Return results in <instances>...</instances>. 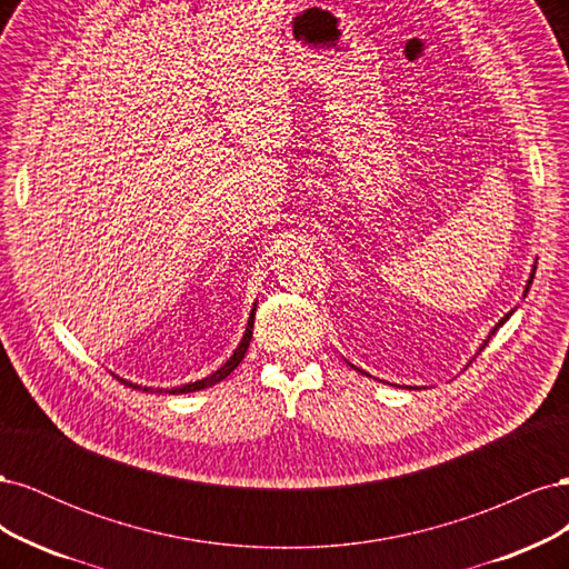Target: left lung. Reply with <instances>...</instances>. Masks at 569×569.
<instances>
[{"mask_svg":"<svg viewBox=\"0 0 569 569\" xmlns=\"http://www.w3.org/2000/svg\"><path fill=\"white\" fill-rule=\"evenodd\" d=\"M529 284H531V282H529ZM529 284H527V289H529ZM506 320H508V316H506V318H503V320H501V322H498V325H496V327H501V325H503V322H506ZM493 332H496V330H493ZM485 347H487V341H485Z\"/></svg>","mask_w":569,"mask_h":569,"instance_id":"1","label":"left lung"}]
</instances>
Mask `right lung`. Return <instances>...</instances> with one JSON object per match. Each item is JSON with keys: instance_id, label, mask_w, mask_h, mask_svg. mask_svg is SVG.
Here are the masks:
<instances>
[{"instance_id": "1", "label": "right lung", "mask_w": 569, "mask_h": 569, "mask_svg": "<svg viewBox=\"0 0 569 569\" xmlns=\"http://www.w3.org/2000/svg\"><path fill=\"white\" fill-rule=\"evenodd\" d=\"M251 335H253V311H251V318H249V325H247V332H244V339L239 341V347H237V351L230 356V360L226 366H222L220 370H216L213 375H209V377H203V380H199V382H192V385H184V387H176V389H170L168 393H187V391H199V389H206V387H211V385H216V382H220V380H226V377L242 363V358H244V353H247V349H249V341H251ZM123 385H128V387H132V389H140L137 385H132V382H126V380H120Z\"/></svg>"}]
</instances>
